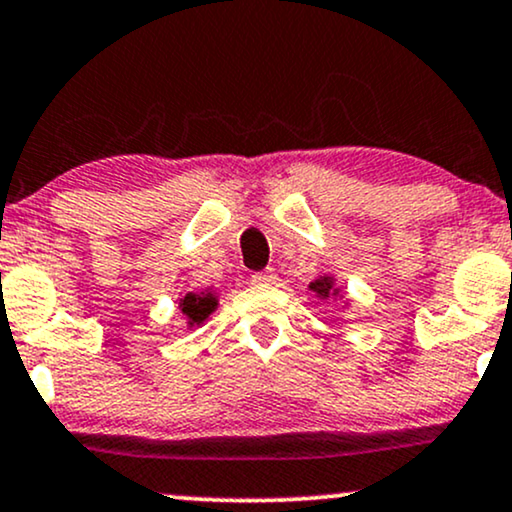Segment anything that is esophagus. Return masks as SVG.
<instances>
[{"label":"esophagus","mask_w":512,"mask_h":512,"mask_svg":"<svg viewBox=\"0 0 512 512\" xmlns=\"http://www.w3.org/2000/svg\"><path fill=\"white\" fill-rule=\"evenodd\" d=\"M251 282H254V285H275L277 275L273 273V270H263V273L251 275Z\"/></svg>","instance_id":"34e87169"}]
</instances>
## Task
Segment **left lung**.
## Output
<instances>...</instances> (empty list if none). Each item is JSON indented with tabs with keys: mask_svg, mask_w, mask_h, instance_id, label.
<instances>
[{
	"mask_svg": "<svg viewBox=\"0 0 512 512\" xmlns=\"http://www.w3.org/2000/svg\"><path fill=\"white\" fill-rule=\"evenodd\" d=\"M311 289L320 296V299H327V296L339 294V289L334 287V280H332V277H327V275L318 277V280L311 282Z\"/></svg>",
	"mask_w": 512,
	"mask_h": 512,
	"instance_id": "obj_1",
	"label": "left lung"
}]
</instances>
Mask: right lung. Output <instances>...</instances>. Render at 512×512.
<instances>
[{
	"label": "right lung",
	"instance_id": "1",
	"mask_svg": "<svg viewBox=\"0 0 512 512\" xmlns=\"http://www.w3.org/2000/svg\"><path fill=\"white\" fill-rule=\"evenodd\" d=\"M218 308V299L213 292H189L180 299V311L187 318V325H204V320Z\"/></svg>",
	"mask_w": 512,
	"mask_h": 512
}]
</instances>
